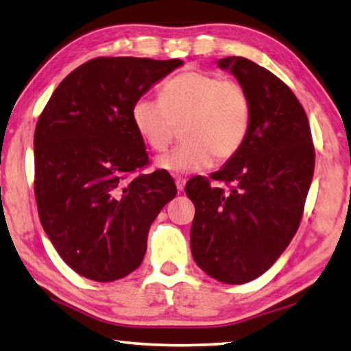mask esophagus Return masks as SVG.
<instances>
[{"mask_svg": "<svg viewBox=\"0 0 351 351\" xmlns=\"http://www.w3.org/2000/svg\"><path fill=\"white\" fill-rule=\"evenodd\" d=\"M185 183H186V180L185 179H176V186H177V189H179V191H183V188H185Z\"/></svg>", "mask_w": 351, "mask_h": 351, "instance_id": "obj_1", "label": "esophagus"}]
</instances>
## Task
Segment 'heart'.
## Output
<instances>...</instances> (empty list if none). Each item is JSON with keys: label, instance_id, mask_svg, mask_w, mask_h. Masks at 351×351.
Returning a JSON list of instances; mask_svg holds the SVG:
<instances>
[{"label": "heart", "instance_id": "b5f03b06", "mask_svg": "<svg viewBox=\"0 0 351 351\" xmlns=\"http://www.w3.org/2000/svg\"><path fill=\"white\" fill-rule=\"evenodd\" d=\"M132 123L151 149L163 152L182 125L185 143L157 160L174 174H191L225 162L241 149L251 125L248 92L234 80L204 71L182 72L162 89V100L141 97L132 106Z\"/></svg>", "mask_w": 351, "mask_h": 351}]
</instances>
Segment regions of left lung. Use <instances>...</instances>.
Wrapping results in <instances>:
<instances>
[{
    "label": "left lung",
    "mask_w": 351,
    "mask_h": 351,
    "mask_svg": "<svg viewBox=\"0 0 351 351\" xmlns=\"http://www.w3.org/2000/svg\"><path fill=\"white\" fill-rule=\"evenodd\" d=\"M251 103L247 138L213 180L193 177L185 193L195 206L191 251L197 265L223 284L259 278L296 234L315 172L308 119L293 90L243 57L219 60Z\"/></svg>",
    "instance_id": "1"
}]
</instances>
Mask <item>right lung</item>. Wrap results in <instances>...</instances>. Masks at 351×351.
<instances>
[{
  "label": "right lung",
  "instance_id": "1",
  "mask_svg": "<svg viewBox=\"0 0 351 351\" xmlns=\"http://www.w3.org/2000/svg\"><path fill=\"white\" fill-rule=\"evenodd\" d=\"M182 60L98 57L49 98L34 137L40 222L67 265L97 282L140 267L147 232L177 188L149 165L132 106Z\"/></svg>",
  "mask_w": 351,
  "mask_h": 351
}]
</instances>
